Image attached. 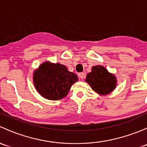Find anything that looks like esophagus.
Returning a JSON list of instances; mask_svg holds the SVG:
<instances>
[{"mask_svg": "<svg viewBox=\"0 0 147 147\" xmlns=\"http://www.w3.org/2000/svg\"><path fill=\"white\" fill-rule=\"evenodd\" d=\"M78 75H79L80 78H81V79H83V78H84V76H85V75H84V72H80V73L78 74Z\"/></svg>", "mask_w": 147, "mask_h": 147, "instance_id": "obj_1", "label": "esophagus"}]
</instances>
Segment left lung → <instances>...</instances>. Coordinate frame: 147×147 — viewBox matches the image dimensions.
I'll return each mask as SVG.
<instances>
[{"label": "left lung", "mask_w": 147, "mask_h": 147, "mask_svg": "<svg viewBox=\"0 0 147 147\" xmlns=\"http://www.w3.org/2000/svg\"><path fill=\"white\" fill-rule=\"evenodd\" d=\"M85 81L95 92L101 95L109 94L117 86L116 77L102 65L92 67V72L87 74Z\"/></svg>", "instance_id": "obj_1"}]
</instances>
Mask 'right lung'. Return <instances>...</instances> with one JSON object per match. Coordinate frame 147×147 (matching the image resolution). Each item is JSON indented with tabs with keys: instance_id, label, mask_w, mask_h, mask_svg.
<instances>
[{
	"instance_id": "obj_1",
	"label": "right lung",
	"mask_w": 147,
	"mask_h": 147,
	"mask_svg": "<svg viewBox=\"0 0 147 147\" xmlns=\"http://www.w3.org/2000/svg\"><path fill=\"white\" fill-rule=\"evenodd\" d=\"M78 80L75 73L60 63L45 62L34 72L35 89L47 100H58L67 95L70 87Z\"/></svg>"
}]
</instances>
